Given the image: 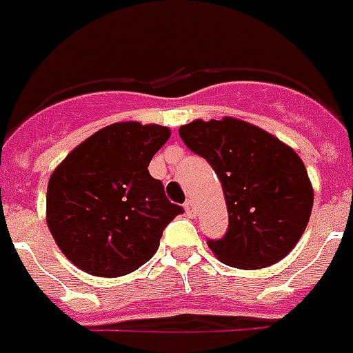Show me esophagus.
I'll return each instance as SVG.
<instances>
[{"label":"esophagus","instance_id":"34e87169","mask_svg":"<svg viewBox=\"0 0 353 353\" xmlns=\"http://www.w3.org/2000/svg\"><path fill=\"white\" fill-rule=\"evenodd\" d=\"M184 210H186L188 217H195V205H193L192 199H188L186 203H184Z\"/></svg>","mask_w":353,"mask_h":353}]
</instances>
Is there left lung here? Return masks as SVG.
Wrapping results in <instances>:
<instances>
[{"label":"left lung","mask_w":353,"mask_h":353,"mask_svg":"<svg viewBox=\"0 0 353 353\" xmlns=\"http://www.w3.org/2000/svg\"><path fill=\"white\" fill-rule=\"evenodd\" d=\"M186 147L203 156L223 188L229 229L208 240L227 266L259 270L290 253L312 210V186L292 148L253 124L225 117L180 126Z\"/></svg>","instance_id":"obj_1"}]
</instances>
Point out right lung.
I'll use <instances>...</instances> for the list:
<instances>
[{
	"label": "right lung",
	"mask_w": 353,
	"mask_h": 353,
	"mask_svg": "<svg viewBox=\"0 0 353 353\" xmlns=\"http://www.w3.org/2000/svg\"><path fill=\"white\" fill-rule=\"evenodd\" d=\"M169 136L171 130L160 124H110L52 173L48 229L66 259L85 274H132L152 259L163 229L184 212L148 173Z\"/></svg>",
	"instance_id": "obj_1"
}]
</instances>
